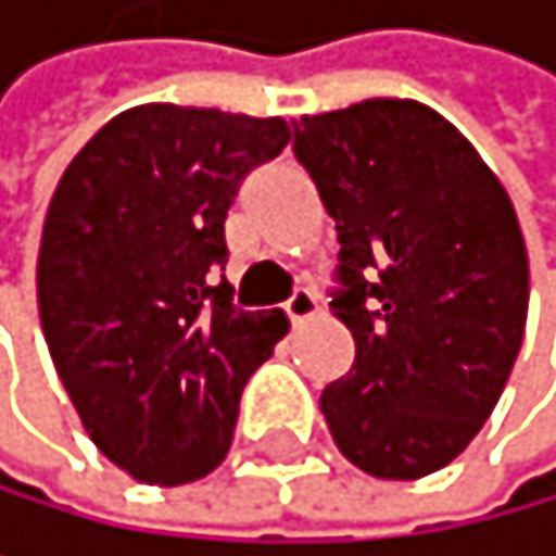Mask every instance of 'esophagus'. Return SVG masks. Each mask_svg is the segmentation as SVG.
Returning a JSON list of instances; mask_svg holds the SVG:
<instances>
[{
  "label": "esophagus",
  "mask_w": 556,
  "mask_h": 556,
  "mask_svg": "<svg viewBox=\"0 0 556 556\" xmlns=\"http://www.w3.org/2000/svg\"><path fill=\"white\" fill-rule=\"evenodd\" d=\"M285 313H289V320H292L295 327H302V324L313 320V316H316V295H313L309 289H295L292 299L285 302Z\"/></svg>",
  "instance_id": "1"
}]
</instances>
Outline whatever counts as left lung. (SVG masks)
Segmentation results:
<instances>
[{
	"label": "left lung",
	"mask_w": 556,
	"mask_h": 556,
	"mask_svg": "<svg viewBox=\"0 0 556 556\" xmlns=\"http://www.w3.org/2000/svg\"><path fill=\"white\" fill-rule=\"evenodd\" d=\"M295 156L338 223L330 309L355 338V365L320 396L327 428L369 477H428L484 428L522 348L519 215L467 135L418 100L302 114Z\"/></svg>",
	"instance_id": "obj_1"
}]
</instances>
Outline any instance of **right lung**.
Instances as JSON below:
<instances>
[{
  "label": "right lung",
  "mask_w": 556,
  "mask_h": 556,
  "mask_svg": "<svg viewBox=\"0 0 556 556\" xmlns=\"http://www.w3.org/2000/svg\"><path fill=\"white\" fill-rule=\"evenodd\" d=\"M285 117L138 103L68 163L45 215L37 309L89 439L142 484L208 477L240 393L289 333L281 309H232L226 212L289 146Z\"/></svg>",
  "instance_id": "right-lung-1"
}]
</instances>
